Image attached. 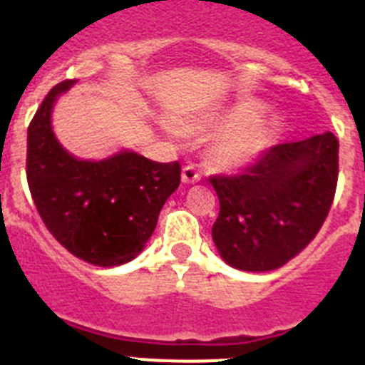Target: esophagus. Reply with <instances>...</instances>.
Segmentation results:
<instances>
[{
  "label": "esophagus",
  "mask_w": 365,
  "mask_h": 365,
  "mask_svg": "<svg viewBox=\"0 0 365 365\" xmlns=\"http://www.w3.org/2000/svg\"><path fill=\"white\" fill-rule=\"evenodd\" d=\"M182 180L185 182H199L201 180V172H199L195 164H186L182 168Z\"/></svg>",
  "instance_id": "1"
}]
</instances>
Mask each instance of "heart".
I'll return each instance as SVG.
<instances>
[{
    "mask_svg": "<svg viewBox=\"0 0 365 365\" xmlns=\"http://www.w3.org/2000/svg\"><path fill=\"white\" fill-rule=\"evenodd\" d=\"M263 113V102L247 98L201 124H193V128L225 125V130L214 140L212 155L221 164H241L254 159L272 143L276 122L259 118ZM172 131L179 133L177 128H172Z\"/></svg>",
    "mask_w": 365,
    "mask_h": 365,
    "instance_id": "obj_1",
    "label": "heart"
}]
</instances>
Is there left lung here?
Instances as JSON below:
<instances>
[{"instance_id":"8db88e82","label":"left lung","mask_w":365,"mask_h":365,"mask_svg":"<svg viewBox=\"0 0 365 365\" xmlns=\"http://www.w3.org/2000/svg\"><path fill=\"white\" fill-rule=\"evenodd\" d=\"M219 217L212 237L228 265L279 269L307 247L327 219L338 182L333 133L282 143L235 175H212Z\"/></svg>"}]
</instances>
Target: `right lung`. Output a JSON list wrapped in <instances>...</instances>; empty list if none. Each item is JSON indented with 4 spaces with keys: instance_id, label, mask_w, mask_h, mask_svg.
I'll return each instance as SVG.
<instances>
[{
    "instance_id": "right-lung-1",
    "label": "right lung",
    "mask_w": 365,
    "mask_h": 365,
    "mask_svg": "<svg viewBox=\"0 0 365 365\" xmlns=\"http://www.w3.org/2000/svg\"><path fill=\"white\" fill-rule=\"evenodd\" d=\"M63 80L47 93L27 131V182L41 221L74 257L117 267L140 254L160 208L180 182V164L155 163L124 151L89 163L67 153L51 130Z\"/></svg>"
}]
</instances>
